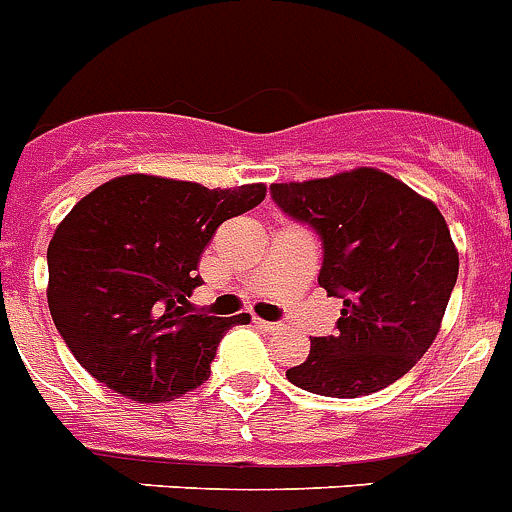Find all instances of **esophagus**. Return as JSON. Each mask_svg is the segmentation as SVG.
<instances>
[{
  "mask_svg": "<svg viewBox=\"0 0 512 512\" xmlns=\"http://www.w3.org/2000/svg\"><path fill=\"white\" fill-rule=\"evenodd\" d=\"M253 323H256L259 329L269 331V334H274V331L282 329V323H277V321H264V318H253Z\"/></svg>",
  "mask_w": 512,
  "mask_h": 512,
  "instance_id": "34e87169",
  "label": "esophagus"
}]
</instances>
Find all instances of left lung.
Returning a JSON list of instances; mask_svg holds the SVG:
<instances>
[{"label": "left lung", "mask_w": 512, "mask_h": 512, "mask_svg": "<svg viewBox=\"0 0 512 512\" xmlns=\"http://www.w3.org/2000/svg\"><path fill=\"white\" fill-rule=\"evenodd\" d=\"M272 199L318 233V285L344 300L336 334L313 336L287 381L318 396L357 399L396 383L440 331L458 251L440 209L375 168L274 183Z\"/></svg>", "instance_id": "obj_1"}]
</instances>
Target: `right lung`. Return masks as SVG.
<instances>
[{
  "mask_svg": "<svg viewBox=\"0 0 512 512\" xmlns=\"http://www.w3.org/2000/svg\"><path fill=\"white\" fill-rule=\"evenodd\" d=\"M264 183L207 189L173 178H113L74 204L48 243V310L95 381L139 404L202 386L217 344L243 316L191 310L214 230L264 202Z\"/></svg>",
  "mask_w": 512,
  "mask_h": 512,
  "instance_id": "obj_1",
  "label": "right lung"
}]
</instances>
